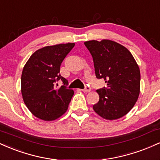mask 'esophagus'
I'll use <instances>...</instances> for the list:
<instances>
[{
  "label": "esophagus",
  "mask_w": 160,
  "mask_h": 160,
  "mask_svg": "<svg viewBox=\"0 0 160 160\" xmlns=\"http://www.w3.org/2000/svg\"><path fill=\"white\" fill-rule=\"evenodd\" d=\"M91 87H89V86H85V88H84V89L82 90V91H84V92H89V91H91Z\"/></svg>",
  "instance_id": "34e87169"
}]
</instances>
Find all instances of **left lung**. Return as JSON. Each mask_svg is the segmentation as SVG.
<instances>
[{
	"label": "left lung",
	"mask_w": 160,
	"mask_h": 160,
	"mask_svg": "<svg viewBox=\"0 0 160 160\" xmlns=\"http://www.w3.org/2000/svg\"><path fill=\"white\" fill-rule=\"evenodd\" d=\"M84 45L93 58L96 77L107 84L97 91L99 99L93 110L107 120L122 118L132 109L139 95V67L130 52L114 41L91 40Z\"/></svg>",
	"instance_id": "obj_1"
}]
</instances>
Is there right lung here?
Instances as JSON below:
<instances>
[{
  "instance_id": "obj_1",
  "label": "right lung",
  "mask_w": 160,
  "mask_h": 160,
  "mask_svg": "<svg viewBox=\"0 0 160 160\" xmlns=\"http://www.w3.org/2000/svg\"><path fill=\"white\" fill-rule=\"evenodd\" d=\"M75 43L46 46L36 51L22 71V94L26 106L33 115L53 121L67 112L74 91L67 88L68 81L60 74V67ZM63 85L57 88V82Z\"/></svg>"
}]
</instances>
